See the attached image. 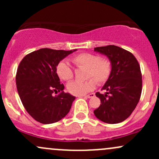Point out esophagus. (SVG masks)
<instances>
[{
  "label": "esophagus",
  "mask_w": 159,
  "mask_h": 159,
  "mask_svg": "<svg viewBox=\"0 0 159 159\" xmlns=\"http://www.w3.org/2000/svg\"><path fill=\"white\" fill-rule=\"evenodd\" d=\"M94 93H91V94H88V95L84 96V98H92V97H94Z\"/></svg>",
  "instance_id": "1"
}]
</instances>
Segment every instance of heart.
<instances>
[{
	"instance_id": "b5f03b06",
	"label": "heart",
	"mask_w": 159,
	"mask_h": 159,
	"mask_svg": "<svg viewBox=\"0 0 159 159\" xmlns=\"http://www.w3.org/2000/svg\"><path fill=\"white\" fill-rule=\"evenodd\" d=\"M72 62L78 68H86L84 81H71L67 85L68 92L77 96L86 94L93 91L96 83L104 84L109 79L112 70V64L108 57L91 53H81L74 56ZM56 72L63 81H70L74 78V70L66 61H60L56 67Z\"/></svg>"
}]
</instances>
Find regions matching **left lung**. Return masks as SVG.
<instances>
[{
    "label": "left lung",
    "mask_w": 159,
    "mask_h": 159,
    "mask_svg": "<svg viewBox=\"0 0 159 159\" xmlns=\"http://www.w3.org/2000/svg\"><path fill=\"white\" fill-rule=\"evenodd\" d=\"M105 54L112 64L109 79L102 90L105 94L96 93L101 105L94 114L99 120L117 124L127 119L137 106L142 90V72L139 61L127 50L115 45L94 48Z\"/></svg>",
    "instance_id": "8db88e82"
}]
</instances>
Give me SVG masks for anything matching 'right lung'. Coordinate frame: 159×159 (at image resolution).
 Wrapping results in <instances>:
<instances>
[{
	"label": "right lung",
	"mask_w": 159,
	"mask_h": 159,
	"mask_svg": "<svg viewBox=\"0 0 159 159\" xmlns=\"http://www.w3.org/2000/svg\"><path fill=\"white\" fill-rule=\"evenodd\" d=\"M75 51L41 48L27 54L19 64L17 92L25 110L38 122H57L69 112L75 97L63 91L56 67Z\"/></svg>",
	"instance_id": "right-lung-1"
}]
</instances>
